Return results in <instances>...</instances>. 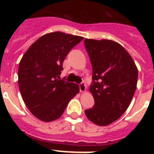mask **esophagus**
<instances>
[{
  "instance_id": "34e87169",
  "label": "esophagus",
  "mask_w": 154,
  "mask_h": 154,
  "mask_svg": "<svg viewBox=\"0 0 154 154\" xmlns=\"http://www.w3.org/2000/svg\"><path fill=\"white\" fill-rule=\"evenodd\" d=\"M79 89L81 92H84L86 90V87H85V85L83 82H82V83L79 84Z\"/></svg>"
}]
</instances>
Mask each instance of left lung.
<instances>
[{"label": "left lung", "instance_id": "1", "mask_svg": "<svg viewBox=\"0 0 154 154\" xmlns=\"http://www.w3.org/2000/svg\"><path fill=\"white\" fill-rule=\"evenodd\" d=\"M84 44L92 64L89 91L95 100L94 106L85 113L95 124L107 126L117 120L130 106L137 89L138 69L117 42L85 38Z\"/></svg>", "mask_w": 154, "mask_h": 154}]
</instances>
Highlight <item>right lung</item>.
<instances>
[{
  "label": "right lung",
  "mask_w": 154,
  "mask_h": 154,
  "mask_svg": "<svg viewBox=\"0 0 154 154\" xmlns=\"http://www.w3.org/2000/svg\"><path fill=\"white\" fill-rule=\"evenodd\" d=\"M83 38L61 31L42 35L29 47L19 63L18 86L30 112L44 122L63 114L79 92V85L58 79L70 50Z\"/></svg>",
  "instance_id": "right-lung-1"
}]
</instances>
